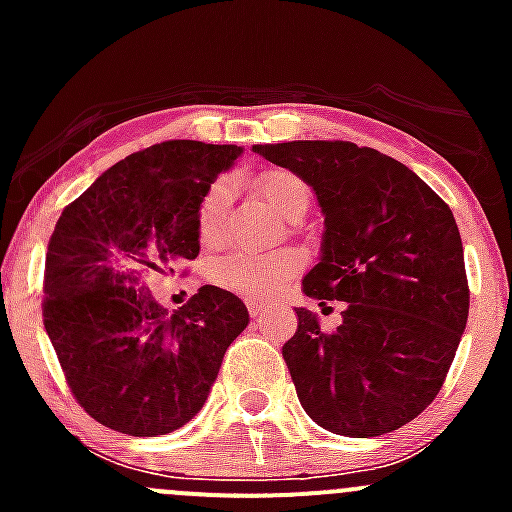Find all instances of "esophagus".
<instances>
[{"label":"esophagus","instance_id":"esophagus-1","mask_svg":"<svg viewBox=\"0 0 512 512\" xmlns=\"http://www.w3.org/2000/svg\"><path fill=\"white\" fill-rule=\"evenodd\" d=\"M267 304L262 302H255V299H247V312H250V317H262V314L267 312Z\"/></svg>","mask_w":512,"mask_h":512}]
</instances>
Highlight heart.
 Returning <instances> with one entry per match:
<instances>
[{"label": "heart", "mask_w": 512, "mask_h": 512, "mask_svg": "<svg viewBox=\"0 0 512 512\" xmlns=\"http://www.w3.org/2000/svg\"><path fill=\"white\" fill-rule=\"evenodd\" d=\"M255 193L275 215L285 220L302 218L309 208V185L287 168H270L255 178ZM230 188L225 180L210 185L198 205V237L205 247H218L225 237ZM304 267L302 252H245L237 250L218 257L208 267L213 285L250 299L277 297Z\"/></svg>", "instance_id": "obj_1"}]
</instances>
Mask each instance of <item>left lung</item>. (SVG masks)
Returning a JSON list of instances; mask_svg holds the SVG:
<instances>
[{
    "label": "left lung",
    "instance_id": "1",
    "mask_svg": "<svg viewBox=\"0 0 512 512\" xmlns=\"http://www.w3.org/2000/svg\"><path fill=\"white\" fill-rule=\"evenodd\" d=\"M307 180L322 205V262L307 297L344 302L337 332L297 309L282 347L299 404L349 438L414 421L441 391L468 319L461 232L451 208L399 160L349 141L252 146Z\"/></svg>",
    "mask_w": 512,
    "mask_h": 512
}]
</instances>
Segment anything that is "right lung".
Masks as SVG:
<instances>
[{
    "instance_id": "right-lung-1",
    "label": "right lung",
    "mask_w": 512,
    "mask_h": 512,
    "mask_svg": "<svg viewBox=\"0 0 512 512\" xmlns=\"http://www.w3.org/2000/svg\"><path fill=\"white\" fill-rule=\"evenodd\" d=\"M237 146L163 141L131 153L69 203L49 237L44 317L71 394L128 436H163L203 409L247 327L232 292L200 287L173 314L148 282L198 257V205Z\"/></svg>"
}]
</instances>
